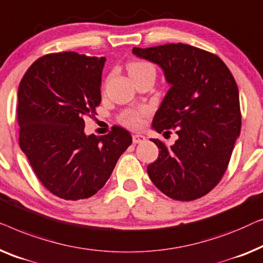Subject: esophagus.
Wrapping results in <instances>:
<instances>
[{
  "label": "esophagus",
  "mask_w": 263,
  "mask_h": 263,
  "mask_svg": "<svg viewBox=\"0 0 263 263\" xmlns=\"http://www.w3.org/2000/svg\"><path fill=\"white\" fill-rule=\"evenodd\" d=\"M132 140L135 144H139V143L145 142V137L143 135H139V133H136V135L132 136Z\"/></svg>",
  "instance_id": "34e87169"
}]
</instances>
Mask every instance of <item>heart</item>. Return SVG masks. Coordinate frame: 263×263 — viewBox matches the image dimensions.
Here are the masks:
<instances>
[{
	"mask_svg": "<svg viewBox=\"0 0 263 263\" xmlns=\"http://www.w3.org/2000/svg\"><path fill=\"white\" fill-rule=\"evenodd\" d=\"M127 69L131 77L144 75V73H154V75L156 73L155 66L146 61H132L128 63ZM146 114L147 108H145V107L126 109L121 113L120 120L125 126L131 128H138L142 126L143 120L146 117Z\"/></svg>",
	"mask_w": 263,
	"mask_h": 263,
	"instance_id": "b5f03b06",
	"label": "heart"
}]
</instances>
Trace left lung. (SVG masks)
I'll list each match as a JSON object with an SVG mask.
<instances>
[{"label":"left lung","mask_w":263,"mask_h":263,"mask_svg":"<svg viewBox=\"0 0 263 263\" xmlns=\"http://www.w3.org/2000/svg\"><path fill=\"white\" fill-rule=\"evenodd\" d=\"M132 52L164 71L172 87L155 114L153 127L158 133L173 128L179 136L172 146L153 139L160 153L147 165L149 177L174 200L204 197L227 172L241 132L234 76L217 54L187 44L133 47Z\"/></svg>","instance_id":"8db88e82"}]
</instances>
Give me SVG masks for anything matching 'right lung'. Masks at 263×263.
<instances>
[{"label": "right lung", "instance_id": "right-lung-1", "mask_svg": "<svg viewBox=\"0 0 263 263\" xmlns=\"http://www.w3.org/2000/svg\"><path fill=\"white\" fill-rule=\"evenodd\" d=\"M105 57L49 53L25 72L17 90L19 144L43 186L65 200L90 198L109 179L130 132L113 126L86 136L84 119L101 102Z\"/></svg>", "mask_w": 263, "mask_h": 263}]
</instances>
